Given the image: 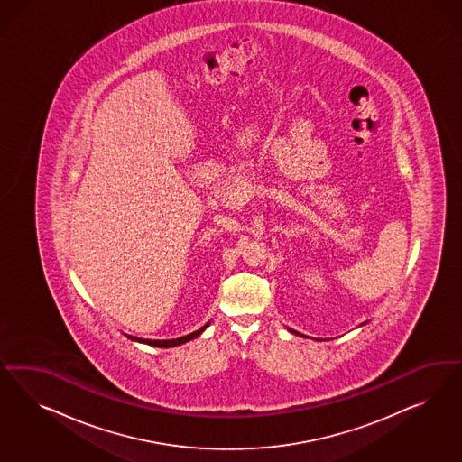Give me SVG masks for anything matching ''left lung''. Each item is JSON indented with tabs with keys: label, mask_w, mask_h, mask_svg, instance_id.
<instances>
[{
	"label": "left lung",
	"mask_w": 462,
	"mask_h": 462,
	"mask_svg": "<svg viewBox=\"0 0 462 462\" xmlns=\"http://www.w3.org/2000/svg\"><path fill=\"white\" fill-rule=\"evenodd\" d=\"M290 332H291V334H294V336H301V334H300V332H296V330H293V328H290ZM301 337H305V336H301Z\"/></svg>",
	"instance_id": "8db88e82"
}]
</instances>
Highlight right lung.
<instances>
[{
	"label": "right lung",
	"mask_w": 462,
	"mask_h": 462,
	"mask_svg": "<svg viewBox=\"0 0 462 462\" xmlns=\"http://www.w3.org/2000/svg\"><path fill=\"white\" fill-rule=\"evenodd\" d=\"M210 325V322L207 323V325H203L201 328H198L195 332H191V334H188V336L178 337V338H171V340H151V338H140V337L134 336H125L130 338V340H134V342H140V344H147V346H154V347H176V346H181V344H186V342H189V340H193L196 337L201 336L203 332H205V328Z\"/></svg>",
	"instance_id": "obj_1"
}]
</instances>
